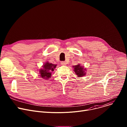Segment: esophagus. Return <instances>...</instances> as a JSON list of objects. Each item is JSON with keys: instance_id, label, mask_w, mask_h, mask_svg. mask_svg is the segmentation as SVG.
<instances>
[{"instance_id": "1", "label": "esophagus", "mask_w": 127, "mask_h": 127, "mask_svg": "<svg viewBox=\"0 0 127 127\" xmlns=\"http://www.w3.org/2000/svg\"><path fill=\"white\" fill-rule=\"evenodd\" d=\"M61 64L62 65H66V63L65 61L61 62Z\"/></svg>"}]
</instances>
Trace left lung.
<instances>
[{"mask_svg": "<svg viewBox=\"0 0 127 127\" xmlns=\"http://www.w3.org/2000/svg\"><path fill=\"white\" fill-rule=\"evenodd\" d=\"M74 67V71L75 72V73L79 77H81L82 76L85 75V69L83 68V67L80 66L79 64L76 65V66H73Z\"/></svg>", "mask_w": 127, "mask_h": 127, "instance_id": "left-lung-1", "label": "left lung"}]
</instances>
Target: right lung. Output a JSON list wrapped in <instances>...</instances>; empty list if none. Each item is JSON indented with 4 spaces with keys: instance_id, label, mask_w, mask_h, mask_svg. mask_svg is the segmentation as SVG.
<instances>
[{
    "instance_id": "right-lung-1",
    "label": "right lung",
    "mask_w": 127,
    "mask_h": 127,
    "mask_svg": "<svg viewBox=\"0 0 127 127\" xmlns=\"http://www.w3.org/2000/svg\"><path fill=\"white\" fill-rule=\"evenodd\" d=\"M56 67L55 64H53L48 62L46 63L43 66V69H40V73L41 77L45 79H48L51 76L52 72L54 71Z\"/></svg>"
}]
</instances>
